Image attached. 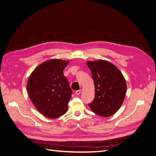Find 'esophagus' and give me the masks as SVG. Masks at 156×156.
Returning a JSON list of instances; mask_svg holds the SVG:
<instances>
[{
	"label": "esophagus",
	"instance_id": "esophagus-1",
	"mask_svg": "<svg viewBox=\"0 0 156 156\" xmlns=\"http://www.w3.org/2000/svg\"><path fill=\"white\" fill-rule=\"evenodd\" d=\"M81 92H82V90H77V91L76 92V95H80V94H81Z\"/></svg>",
	"mask_w": 156,
	"mask_h": 156
}]
</instances>
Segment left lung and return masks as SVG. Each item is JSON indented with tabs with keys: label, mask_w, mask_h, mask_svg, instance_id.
<instances>
[{
	"label": "left lung",
	"mask_w": 156,
	"mask_h": 156,
	"mask_svg": "<svg viewBox=\"0 0 156 156\" xmlns=\"http://www.w3.org/2000/svg\"><path fill=\"white\" fill-rule=\"evenodd\" d=\"M95 87V97L89 104L92 111L104 117L115 113L122 105L127 85L120 71L105 60L87 61Z\"/></svg>",
	"instance_id": "left-lung-1"
}]
</instances>
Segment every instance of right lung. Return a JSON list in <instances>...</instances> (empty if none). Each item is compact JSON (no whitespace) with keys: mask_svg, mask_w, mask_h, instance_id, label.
<instances>
[{"mask_svg":"<svg viewBox=\"0 0 156 156\" xmlns=\"http://www.w3.org/2000/svg\"><path fill=\"white\" fill-rule=\"evenodd\" d=\"M68 60L50 59L39 65L29 77L27 90L37 110L44 116L56 119L66 113L72 90L63 70Z\"/></svg>","mask_w":156,"mask_h":156,"instance_id":"right-lung-1","label":"right lung"}]
</instances>
